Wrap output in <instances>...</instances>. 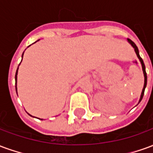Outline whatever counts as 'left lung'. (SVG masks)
<instances>
[{"label": "left lung", "mask_w": 153, "mask_h": 153, "mask_svg": "<svg viewBox=\"0 0 153 153\" xmlns=\"http://www.w3.org/2000/svg\"><path fill=\"white\" fill-rule=\"evenodd\" d=\"M128 42H129V43L131 44L132 47L134 48L135 52H136V54H137V56L138 57V59H139V60H140V62H141V64H142V68H143V74H144V86H143V91H142L141 97H140V100H139V102H141V100L143 99V94H144L145 88H146V86H147V73H146V70H145V65H144V63H143V59H142L141 57H140V56H139V53H138V47H137V46L135 45V43L134 42H133V41L130 40V39H128Z\"/></svg>", "instance_id": "left-lung-1"}]
</instances>
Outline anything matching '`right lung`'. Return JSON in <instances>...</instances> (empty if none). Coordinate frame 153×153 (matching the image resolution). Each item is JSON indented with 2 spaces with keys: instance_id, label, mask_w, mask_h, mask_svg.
<instances>
[{
  "instance_id": "obj_1",
  "label": "right lung",
  "mask_w": 153,
  "mask_h": 153,
  "mask_svg": "<svg viewBox=\"0 0 153 153\" xmlns=\"http://www.w3.org/2000/svg\"><path fill=\"white\" fill-rule=\"evenodd\" d=\"M23 56H24V53L22 55V57H23ZM17 73H18V69L16 70V74H15V84H16V81H17ZM15 88H16V92H17V88H16V86H15Z\"/></svg>"
}]
</instances>
